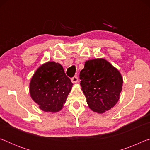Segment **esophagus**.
I'll return each instance as SVG.
<instances>
[{
  "instance_id": "34e87169",
  "label": "esophagus",
  "mask_w": 150,
  "mask_h": 150,
  "mask_svg": "<svg viewBox=\"0 0 150 150\" xmlns=\"http://www.w3.org/2000/svg\"><path fill=\"white\" fill-rule=\"evenodd\" d=\"M71 82L73 83H77L78 82V77L77 76H75V77L71 78Z\"/></svg>"
}]
</instances>
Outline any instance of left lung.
Segmentation results:
<instances>
[{
  "mask_svg": "<svg viewBox=\"0 0 150 150\" xmlns=\"http://www.w3.org/2000/svg\"><path fill=\"white\" fill-rule=\"evenodd\" d=\"M79 78L87 103L93 111L104 113L120 98L123 79L118 70L103 58L88 60Z\"/></svg>",
  "mask_w": 150,
  "mask_h": 150,
  "instance_id": "8db88e82",
  "label": "left lung"
}]
</instances>
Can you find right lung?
I'll list each match as a JSON object with an SVG mask.
<instances>
[{"label":"right lung","mask_w":150,"mask_h":150,"mask_svg":"<svg viewBox=\"0 0 150 150\" xmlns=\"http://www.w3.org/2000/svg\"><path fill=\"white\" fill-rule=\"evenodd\" d=\"M73 83L59 63L48 62L38 68L30 83V93L44 112H57L62 109Z\"/></svg>","instance_id":"right-lung-1"}]
</instances>
